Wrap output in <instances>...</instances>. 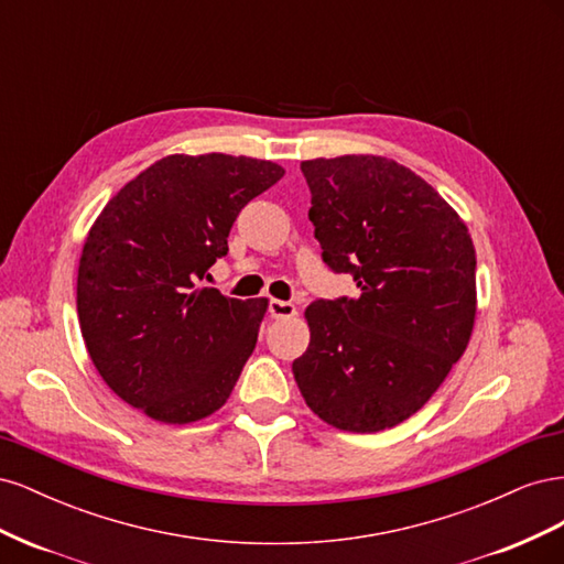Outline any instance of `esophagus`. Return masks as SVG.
Instances as JSON below:
<instances>
[{
	"mask_svg": "<svg viewBox=\"0 0 564 564\" xmlns=\"http://www.w3.org/2000/svg\"><path fill=\"white\" fill-rule=\"evenodd\" d=\"M268 313H270V317H275V319L294 317V315H296V305H294V303H289V301L270 299V303H268Z\"/></svg>",
	"mask_w": 564,
	"mask_h": 564,
	"instance_id": "34e87169",
	"label": "esophagus"
}]
</instances>
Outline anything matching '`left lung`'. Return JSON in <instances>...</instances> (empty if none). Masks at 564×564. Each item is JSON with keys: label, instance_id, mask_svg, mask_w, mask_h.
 <instances>
[{"label": "left lung", "instance_id": "1", "mask_svg": "<svg viewBox=\"0 0 564 564\" xmlns=\"http://www.w3.org/2000/svg\"><path fill=\"white\" fill-rule=\"evenodd\" d=\"M322 261L360 296L305 308L311 346L292 369L334 429L379 433L431 400L475 322V247L464 220L406 166L371 155L301 162Z\"/></svg>", "mask_w": 564, "mask_h": 564}]
</instances>
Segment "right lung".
<instances>
[{
	"mask_svg": "<svg viewBox=\"0 0 564 564\" xmlns=\"http://www.w3.org/2000/svg\"><path fill=\"white\" fill-rule=\"evenodd\" d=\"M284 176L251 158L169 155L129 181L82 249L77 315L104 381L162 423L226 404L256 348L265 299L197 286L247 204Z\"/></svg>",
	"mask_w": 564,
	"mask_h": 564,
	"instance_id": "right-lung-1",
	"label": "right lung"
}]
</instances>
